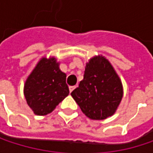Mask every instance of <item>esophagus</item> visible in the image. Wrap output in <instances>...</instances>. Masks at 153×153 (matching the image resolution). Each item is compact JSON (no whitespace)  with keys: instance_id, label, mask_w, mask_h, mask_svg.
<instances>
[{"instance_id":"obj_1","label":"esophagus","mask_w":153,"mask_h":153,"mask_svg":"<svg viewBox=\"0 0 153 153\" xmlns=\"http://www.w3.org/2000/svg\"><path fill=\"white\" fill-rule=\"evenodd\" d=\"M75 88H76L75 86H70V87H69V90H70V92H73V90H74Z\"/></svg>"}]
</instances>
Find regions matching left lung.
<instances>
[{"label": "left lung", "instance_id": "left-lung-1", "mask_svg": "<svg viewBox=\"0 0 153 153\" xmlns=\"http://www.w3.org/2000/svg\"><path fill=\"white\" fill-rule=\"evenodd\" d=\"M71 95L88 118L105 120L116 112L123 86L110 61L98 55L86 64L84 78Z\"/></svg>", "mask_w": 153, "mask_h": 153}]
</instances>
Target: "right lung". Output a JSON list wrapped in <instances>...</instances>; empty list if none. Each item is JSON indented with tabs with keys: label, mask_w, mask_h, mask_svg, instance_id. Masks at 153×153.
<instances>
[{
	"label": "right lung",
	"mask_w": 153,
	"mask_h": 153,
	"mask_svg": "<svg viewBox=\"0 0 153 153\" xmlns=\"http://www.w3.org/2000/svg\"><path fill=\"white\" fill-rule=\"evenodd\" d=\"M55 56L42 57L24 85V96L34 114L44 116L69 95L66 74Z\"/></svg>",
	"instance_id": "1"
}]
</instances>
